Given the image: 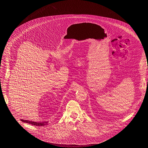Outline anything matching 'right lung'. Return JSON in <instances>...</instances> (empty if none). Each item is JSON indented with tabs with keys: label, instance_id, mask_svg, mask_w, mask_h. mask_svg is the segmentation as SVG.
Instances as JSON below:
<instances>
[{
	"label": "right lung",
	"instance_id": "add662e5",
	"mask_svg": "<svg viewBox=\"0 0 148 148\" xmlns=\"http://www.w3.org/2000/svg\"><path fill=\"white\" fill-rule=\"evenodd\" d=\"M22 122H26V123H28L29 124H32L34 126H44L46 125H47L49 124V122L48 121H44V122H34V121H28V120H24V119H21Z\"/></svg>",
	"mask_w": 148,
	"mask_h": 148
}]
</instances>
